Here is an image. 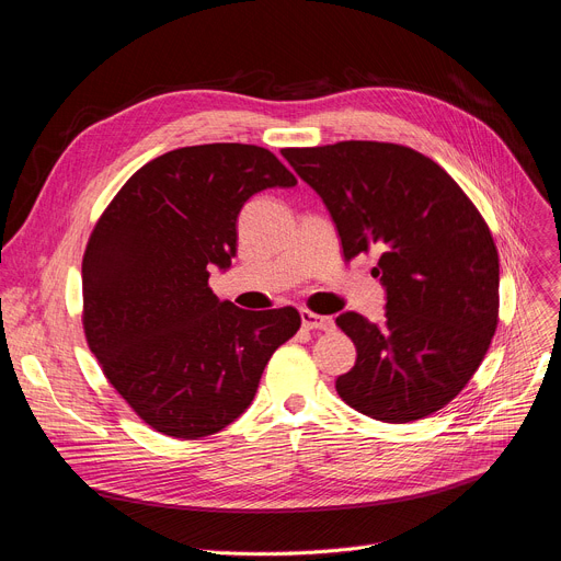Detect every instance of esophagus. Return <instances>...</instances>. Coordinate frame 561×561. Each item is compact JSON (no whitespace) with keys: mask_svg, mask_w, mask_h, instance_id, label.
<instances>
[{"mask_svg":"<svg viewBox=\"0 0 561 561\" xmlns=\"http://www.w3.org/2000/svg\"><path fill=\"white\" fill-rule=\"evenodd\" d=\"M301 323L304 328H308V331H333L335 328L333 317H323L310 310H301Z\"/></svg>","mask_w":561,"mask_h":561,"instance_id":"obj_1","label":"esophagus"}]
</instances>
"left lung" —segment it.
Masks as SVG:
<instances>
[{"label":"left lung","mask_w":561,"mask_h":561,"mask_svg":"<svg viewBox=\"0 0 561 561\" xmlns=\"http://www.w3.org/2000/svg\"><path fill=\"white\" fill-rule=\"evenodd\" d=\"M283 156L323 199L344 260L380 253L385 321L335 319L357 348L335 382L342 401L385 423L442 410L499 325V251L480 210L433 158L403 145L346 140Z\"/></svg>","instance_id":"1"}]
</instances>
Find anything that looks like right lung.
<instances>
[{
  "label": "right lung",
  "mask_w": 561,
  "mask_h": 561,
  "mask_svg": "<svg viewBox=\"0 0 561 561\" xmlns=\"http://www.w3.org/2000/svg\"><path fill=\"white\" fill-rule=\"evenodd\" d=\"M294 185L270 149L181 147L142 164L94 224L81 267L85 342L153 431L199 439L233 423L301 328L289 306L242 310L208 285V267L228 270L238 251L242 206Z\"/></svg>",
  "instance_id": "obj_1"
}]
</instances>
